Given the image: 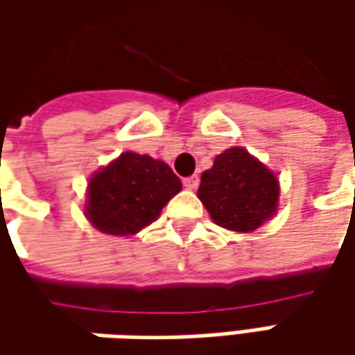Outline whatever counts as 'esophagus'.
Returning <instances> with one entry per match:
<instances>
[{
	"label": "esophagus",
	"mask_w": 355,
	"mask_h": 355,
	"mask_svg": "<svg viewBox=\"0 0 355 355\" xmlns=\"http://www.w3.org/2000/svg\"><path fill=\"white\" fill-rule=\"evenodd\" d=\"M184 185L187 189H196L199 185V178L198 175H189V178H185L184 180Z\"/></svg>",
	"instance_id": "obj_1"
}]
</instances>
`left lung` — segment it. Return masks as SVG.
Here are the masks:
<instances>
[{"label": "left lung", "mask_w": 355, "mask_h": 355, "mask_svg": "<svg viewBox=\"0 0 355 355\" xmlns=\"http://www.w3.org/2000/svg\"><path fill=\"white\" fill-rule=\"evenodd\" d=\"M279 178L245 148H229L203 171L198 198L215 225L251 233L279 209Z\"/></svg>", "instance_id": "8db88e82"}]
</instances>
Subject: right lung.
<instances>
[{"label":"right lung","instance_id":"obj_1","mask_svg":"<svg viewBox=\"0 0 355 355\" xmlns=\"http://www.w3.org/2000/svg\"><path fill=\"white\" fill-rule=\"evenodd\" d=\"M182 191L180 178L162 159L124 152L92 173L85 215L106 235H136L156 221L164 205Z\"/></svg>","mask_w":355,"mask_h":355}]
</instances>
